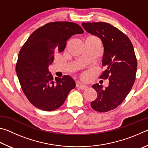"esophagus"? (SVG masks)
<instances>
[{"label": "esophagus", "mask_w": 148, "mask_h": 148, "mask_svg": "<svg viewBox=\"0 0 148 148\" xmlns=\"http://www.w3.org/2000/svg\"><path fill=\"white\" fill-rule=\"evenodd\" d=\"M78 87H79V88L82 90H86V89L88 88V87H87V86H85V85H82V84L79 85Z\"/></svg>", "instance_id": "1"}]
</instances>
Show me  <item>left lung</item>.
Returning <instances> with one entry per match:
<instances>
[{
    "instance_id": "8db88e82",
    "label": "left lung",
    "mask_w": 148,
    "mask_h": 148,
    "mask_svg": "<svg viewBox=\"0 0 148 148\" xmlns=\"http://www.w3.org/2000/svg\"><path fill=\"white\" fill-rule=\"evenodd\" d=\"M82 26L87 32L101 39L104 46L102 62L105 70L100 78L109 79L105 89L99 84L92 86L97 97L91 106L95 111L108 112L122 103L133 86L137 69L134 47L128 36L109 23H82Z\"/></svg>"
}]
</instances>
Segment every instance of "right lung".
<instances>
[{"instance_id": "right-lung-1", "label": "right lung", "mask_w": 148, "mask_h": 148, "mask_svg": "<svg viewBox=\"0 0 148 148\" xmlns=\"http://www.w3.org/2000/svg\"><path fill=\"white\" fill-rule=\"evenodd\" d=\"M82 33L84 30L75 23L51 22L34 31L22 46L16 64L17 76L25 95L37 108L57 110L76 87L69 76L53 80L48 66L53 63L55 51H63L72 36Z\"/></svg>"}]
</instances>
